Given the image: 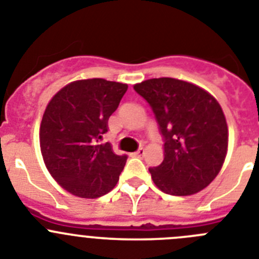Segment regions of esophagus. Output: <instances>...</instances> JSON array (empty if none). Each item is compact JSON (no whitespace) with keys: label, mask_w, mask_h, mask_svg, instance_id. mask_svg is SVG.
Segmentation results:
<instances>
[{"label":"esophagus","mask_w":259,"mask_h":259,"mask_svg":"<svg viewBox=\"0 0 259 259\" xmlns=\"http://www.w3.org/2000/svg\"><path fill=\"white\" fill-rule=\"evenodd\" d=\"M144 154H145V150H144V148H140V149L137 150V152L134 153L135 157H143Z\"/></svg>","instance_id":"obj_1"}]
</instances>
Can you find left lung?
Returning <instances> with one entry per match:
<instances>
[{"mask_svg": "<svg viewBox=\"0 0 259 259\" xmlns=\"http://www.w3.org/2000/svg\"><path fill=\"white\" fill-rule=\"evenodd\" d=\"M152 107L163 137L164 158L149 168L154 184L172 196L202 191L227 154L228 127L218 101L194 84L159 77L135 84Z\"/></svg>", "mask_w": 259, "mask_h": 259, "instance_id": "1", "label": "left lung"}]
</instances>
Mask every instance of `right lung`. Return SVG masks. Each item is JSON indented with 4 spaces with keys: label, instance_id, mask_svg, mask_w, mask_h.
<instances>
[{
    "label": "right lung",
    "instance_id": "right-lung-1",
    "mask_svg": "<svg viewBox=\"0 0 259 259\" xmlns=\"http://www.w3.org/2000/svg\"><path fill=\"white\" fill-rule=\"evenodd\" d=\"M127 88L105 79L76 80L48 104L40 125L41 154L50 175L71 194L97 198L118 183L127 155L115 154L101 140Z\"/></svg>",
    "mask_w": 259,
    "mask_h": 259
}]
</instances>
